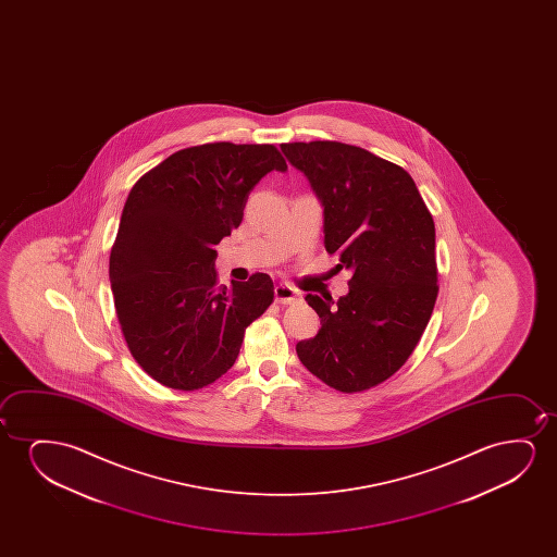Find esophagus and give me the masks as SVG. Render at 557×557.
Listing matches in <instances>:
<instances>
[{
	"label": "esophagus",
	"instance_id": "1",
	"mask_svg": "<svg viewBox=\"0 0 557 557\" xmlns=\"http://www.w3.org/2000/svg\"><path fill=\"white\" fill-rule=\"evenodd\" d=\"M274 295L275 300H277L280 305H290V302H295V300L300 298V293H298L295 287H290L289 283L275 285Z\"/></svg>",
	"mask_w": 557,
	"mask_h": 557
}]
</instances>
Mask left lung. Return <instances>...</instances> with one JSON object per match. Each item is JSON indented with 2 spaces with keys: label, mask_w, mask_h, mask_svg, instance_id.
<instances>
[{
  "label": "left lung",
  "mask_w": 557,
  "mask_h": 557,
  "mask_svg": "<svg viewBox=\"0 0 557 557\" xmlns=\"http://www.w3.org/2000/svg\"><path fill=\"white\" fill-rule=\"evenodd\" d=\"M282 152L320 199L325 249L351 270L336 302L306 295L321 329L297 344L298 359L331 388H373L409 359L434 310L432 214L405 169L363 148L313 140Z\"/></svg>",
  "instance_id": "8db88e82"
}]
</instances>
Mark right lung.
<instances>
[{"instance_id":"add662e5","label":"right lung","mask_w":557,"mask_h":557,"mask_svg":"<svg viewBox=\"0 0 557 557\" xmlns=\"http://www.w3.org/2000/svg\"><path fill=\"white\" fill-rule=\"evenodd\" d=\"M270 171H287L275 146L213 143L178 150L131 188L110 252L115 313L131 356L168 388L221 379L274 300L270 275L219 287L214 270V247Z\"/></svg>"}]
</instances>
